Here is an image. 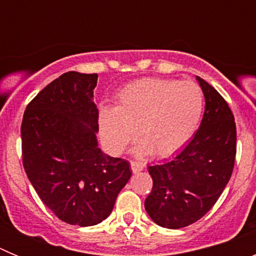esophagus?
Masks as SVG:
<instances>
[{
    "mask_svg": "<svg viewBox=\"0 0 256 256\" xmlns=\"http://www.w3.org/2000/svg\"><path fill=\"white\" fill-rule=\"evenodd\" d=\"M130 168H132V172L134 174L140 173V172L144 170V165L141 164V162H130Z\"/></svg>",
    "mask_w": 256,
    "mask_h": 256,
    "instance_id": "esophagus-1",
    "label": "esophagus"
}]
</instances>
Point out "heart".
Returning <instances> with one entry per match:
<instances>
[{
    "instance_id": "heart-1",
    "label": "heart",
    "mask_w": 256,
    "mask_h": 256,
    "mask_svg": "<svg viewBox=\"0 0 256 256\" xmlns=\"http://www.w3.org/2000/svg\"><path fill=\"white\" fill-rule=\"evenodd\" d=\"M204 110V96L191 80L144 78L130 83L118 94L115 108H101L98 123L104 144L119 154L134 137L137 155L168 158L195 134Z\"/></svg>"
}]
</instances>
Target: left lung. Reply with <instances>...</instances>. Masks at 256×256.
I'll use <instances>...</instances> for the list:
<instances>
[{
	"mask_svg": "<svg viewBox=\"0 0 256 256\" xmlns=\"http://www.w3.org/2000/svg\"><path fill=\"white\" fill-rule=\"evenodd\" d=\"M205 97L198 132L173 160L148 166L152 190L144 209L160 227H187L216 204L232 176L236 124L230 106L204 79L196 76Z\"/></svg>",
	"mask_w": 256,
	"mask_h": 256,
	"instance_id": "8db88e82",
	"label": "left lung"
}]
</instances>
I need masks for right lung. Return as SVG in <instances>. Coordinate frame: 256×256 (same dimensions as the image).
<instances>
[{
  "mask_svg": "<svg viewBox=\"0 0 256 256\" xmlns=\"http://www.w3.org/2000/svg\"><path fill=\"white\" fill-rule=\"evenodd\" d=\"M97 74L68 72L30 101L22 116V165L44 204L72 226L105 220L132 176L98 148Z\"/></svg>",
  "mask_w": 256,
  "mask_h": 256,
  "instance_id": "obj_1",
  "label": "right lung"
}]
</instances>
